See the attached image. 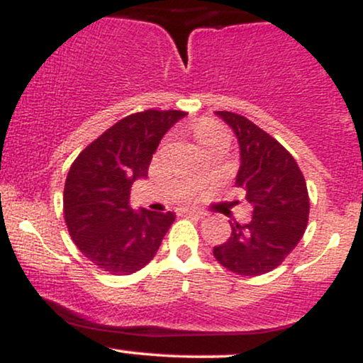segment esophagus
Instances as JSON below:
<instances>
[{"mask_svg":"<svg viewBox=\"0 0 363 363\" xmlns=\"http://www.w3.org/2000/svg\"><path fill=\"white\" fill-rule=\"evenodd\" d=\"M177 215H193V216H199L201 218L203 211H198V210H193V208H181V210H177Z\"/></svg>","mask_w":363,"mask_h":363,"instance_id":"1","label":"esophagus"}]
</instances>
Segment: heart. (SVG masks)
<instances>
[{"label": "heart", "instance_id": "heart-1", "mask_svg": "<svg viewBox=\"0 0 363 363\" xmlns=\"http://www.w3.org/2000/svg\"><path fill=\"white\" fill-rule=\"evenodd\" d=\"M213 131H216V128L210 123H199V124H196V128H194V135L199 141L205 140L206 136L211 135Z\"/></svg>", "mask_w": 363, "mask_h": 363}]
</instances>
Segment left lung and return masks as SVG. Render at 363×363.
I'll use <instances>...</instances> for the list:
<instances>
[{
	"label": "left lung",
	"instance_id": "obj_1",
	"mask_svg": "<svg viewBox=\"0 0 363 363\" xmlns=\"http://www.w3.org/2000/svg\"><path fill=\"white\" fill-rule=\"evenodd\" d=\"M215 114L235 133L240 150L235 186L251 203L252 218L230 223V237L213 247V256L228 272L257 277L280 266L306 232V179L295 158L252 121L227 111Z\"/></svg>",
	"mask_w": 363,
	"mask_h": 363
}]
</instances>
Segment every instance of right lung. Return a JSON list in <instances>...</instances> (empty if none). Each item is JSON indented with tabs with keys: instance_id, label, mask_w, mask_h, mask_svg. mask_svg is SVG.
I'll return each instance as SVG.
<instances>
[{
	"instance_id": "obj_1",
	"label": "right lung",
	"mask_w": 363,
	"mask_h": 363,
	"mask_svg": "<svg viewBox=\"0 0 363 363\" xmlns=\"http://www.w3.org/2000/svg\"><path fill=\"white\" fill-rule=\"evenodd\" d=\"M186 112L145 111L121 119L91 141L69 167L65 222L83 256L112 274H131L153 259L176 220L129 206L133 182L148 176L152 155Z\"/></svg>"
}]
</instances>
